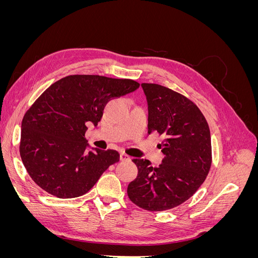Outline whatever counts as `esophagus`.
I'll list each match as a JSON object with an SVG mask.
<instances>
[{
  "label": "esophagus",
  "mask_w": 258,
  "mask_h": 258,
  "mask_svg": "<svg viewBox=\"0 0 258 258\" xmlns=\"http://www.w3.org/2000/svg\"><path fill=\"white\" fill-rule=\"evenodd\" d=\"M119 158H120L121 161H129V160H130L129 156H128L127 154H124L123 152H121V153L119 154Z\"/></svg>",
  "instance_id": "1"
}]
</instances>
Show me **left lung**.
Listing matches in <instances>:
<instances>
[{
  "label": "left lung",
  "instance_id": "left-lung-1",
  "mask_svg": "<svg viewBox=\"0 0 258 258\" xmlns=\"http://www.w3.org/2000/svg\"><path fill=\"white\" fill-rule=\"evenodd\" d=\"M148 104V134L157 132L165 158L153 168L150 160L134 159L138 176L127 188L139 208L158 212L188 200L205 182L212 163L209 124L188 98L158 84L143 83Z\"/></svg>",
  "mask_w": 258,
  "mask_h": 258
}]
</instances>
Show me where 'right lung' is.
<instances>
[{
	"mask_svg": "<svg viewBox=\"0 0 258 258\" xmlns=\"http://www.w3.org/2000/svg\"><path fill=\"white\" fill-rule=\"evenodd\" d=\"M139 87L136 81L100 75H69L50 85L21 122L20 157L33 182L61 199L88 192L119 154L86 150L87 122L96 126L108 101Z\"/></svg>",
	"mask_w": 258,
	"mask_h": 258,
	"instance_id": "add662e5",
	"label": "right lung"
}]
</instances>
